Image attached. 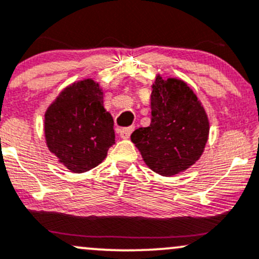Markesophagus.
<instances>
[{
    "label": "esophagus",
    "instance_id": "34e87169",
    "mask_svg": "<svg viewBox=\"0 0 259 259\" xmlns=\"http://www.w3.org/2000/svg\"><path fill=\"white\" fill-rule=\"evenodd\" d=\"M133 130H134V127H133V126L124 127V129L119 130V136H120L121 139H129L130 135H132Z\"/></svg>",
    "mask_w": 259,
    "mask_h": 259
}]
</instances>
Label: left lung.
Instances as JSON below:
<instances>
[{"instance_id": "8db88e82", "label": "left lung", "mask_w": 259, "mask_h": 259, "mask_svg": "<svg viewBox=\"0 0 259 259\" xmlns=\"http://www.w3.org/2000/svg\"><path fill=\"white\" fill-rule=\"evenodd\" d=\"M151 87V124L136 129L132 141L150 169L172 177L201 157L209 139V118L183 79L156 73Z\"/></svg>"}]
</instances>
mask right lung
<instances>
[{"mask_svg": "<svg viewBox=\"0 0 259 259\" xmlns=\"http://www.w3.org/2000/svg\"><path fill=\"white\" fill-rule=\"evenodd\" d=\"M103 88L88 77L65 87L44 114L49 151L73 173L97 167L115 144L112 115L103 104Z\"/></svg>", "mask_w": 259, "mask_h": 259, "instance_id": "obj_1", "label": "right lung"}]
</instances>
